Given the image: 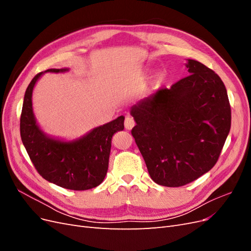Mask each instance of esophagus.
Segmentation results:
<instances>
[{"label": "esophagus", "mask_w": 251, "mask_h": 251, "mask_svg": "<svg viewBox=\"0 0 251 251\" xmlns=\"http://www.w3.org/2000/svg\"><path fill=\"white\" fill-rule=\"evenodd\" d=\"M134 126H135V120H134V118H133V117H130V116L126 117L125 126H126V130H132Z\"/></svg>", "instance_id": "esophagus-1"}]
</instances>
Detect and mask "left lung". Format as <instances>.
I'll list each match as a JSON object with an SVG mask.
<instances>
[{"label": "left lung", "instance_id": "obj_1", "mask_svg": "<svg viewBox=\"0 0 251 251\" xmlns=\"http://www.w3.org/2000/svg\"><path fill=\"white\" fill-rule=\"evenodd\" d=\"M186 68V77L131 109L132 135L150 176L169 187L191 183L214 168L231 125L228 95L219 75L194 59Z\"/></svg>", "mask_w": 251, "mask_h": 251}]
</instances>
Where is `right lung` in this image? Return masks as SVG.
Instances as JSON below:
<instances>
[{"instance_id":"right-lung-1","label":"right lung","mask_w":251,"mask_h":251,"mask_svg":"<svg viewBox=\"0 0 251 251\" xmlns=\"http://www.w3.org/2000/svg\"><path fill=\"white\" fill-rule=\"evenodd\" d=\"M48 69L45 72H66ZM44 72L36 74L25 92L20 120L23 144L37 173L47 181L72 191L100 185L108 172L113 135L124 130L125 117L97 126L81 138L62 141L51 138L37 126L32 109V92Z\"/></svg>"}]
</instances>
